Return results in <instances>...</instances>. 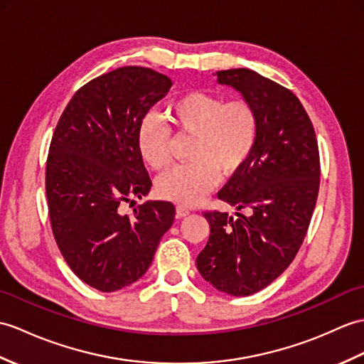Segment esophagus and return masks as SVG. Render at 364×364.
<instances>
[{
  "label": "esophagus",
  "mask_w": 364,
  "mask_h": 364,
  "mask_svg": "<svg viewBox=\"0 0 364 364\" xmlns=\"http://www.w3.org/2000/svg\"><path fill=\"white\" fill-rule=\"evenodd\" d=\"M189 214H191V210H189L188 208H184V206H176V217H178V218L186 217V215H189Z\"/></svg>",
  "instance_id": "obj_1"
}]
</instances>
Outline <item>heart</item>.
I'll return each instance as SVG.
<instances>
[{
  "label": "heart",
  "instance_id": "obj_1",
  "mask_svg": "<svg viewBox=\"0 0 364 364\" xmlns=\"http://www.w3.org/2000/svg\"><path fill=\"white\" fill-rule=\"evenodd\" d=\"M167 119L181 133L193 134L191 163L176 166L158 180L156 189L166 200L193 206L225 176L237 173L247 164L259 136L256 108L243 99L192 91L175 99L166 109ZM171 132L156 116H146L136 133L141 158L149 167L161 171L168 164Z\"/></svg>",
  "mask_w": 364,
  "mask_h": 364
}]
</instances>
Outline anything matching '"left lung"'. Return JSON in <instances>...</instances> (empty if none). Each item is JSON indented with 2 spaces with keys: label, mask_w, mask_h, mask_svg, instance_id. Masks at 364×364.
I'll use <instances>...</instances> for the list:
<instances>
[{
  "label": "left lung",
  "mask_w": 364,
  "mask_h": 364,
  "mask_svg": "<svg viewBox=\"0 0 364 364\" xmlns=\"http://www.w3.org/2000/svg\"><path fill=\"white\" fill-rule=\"evenodd\" d=\"M259 116L257 144L218 198L235 217L205 213L210 234L197 257L208 284L231 296H250L281 276L306 237L319 189L314 125L299 99L256 71L217 73Z\"/></svg>",
  "instance_id": "left-lung-1"
}]
</instances>
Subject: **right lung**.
I'll return each mask as SVG.
<instances>
[{
	"mask_svg": "<svg viewBox=\"0 0 364 364\" xmlns=\"http://www.w3.org/2000/svg\"><path fill=\"white\" fill-rule=\"evenodd\" d=\"M171 87L149 68H117L75 92L55 127L46 164L50 225L66 264L99 291L146 274L173 223L168 201L144 203L132 217L121 213L122 201L150 192L136 133Z\"/></svg>",
	"mask_w": 364,
	"mask_h": 364,
	"instance_id": "right-lung-1",
	"label": "right lung"
}]
</instances>
